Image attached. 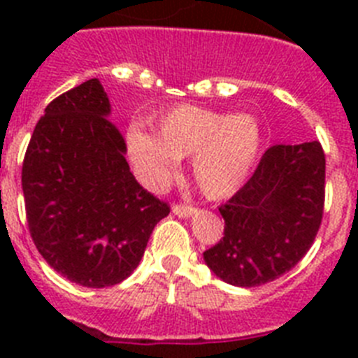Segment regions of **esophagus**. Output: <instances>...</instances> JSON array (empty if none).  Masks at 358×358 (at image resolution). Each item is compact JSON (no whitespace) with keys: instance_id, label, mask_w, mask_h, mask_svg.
I'll use <instances>...</instances> for the list:
<instances>
[{"instance_id":"obj_1","label":"esophagus","mask_w":358,"mask_h":358,"mask_svg":"<svg viewBox=\"0 0 358 358\" xmlns=\"http://www.w3.org/2000/svg\"><path fill=\"white\" fill-rule=\"evenodd\" d=\"M173 215H177V217H189V215L195 213V208L194 206H186V204H173L172 208Z\"/></svg>"}]
</instances>
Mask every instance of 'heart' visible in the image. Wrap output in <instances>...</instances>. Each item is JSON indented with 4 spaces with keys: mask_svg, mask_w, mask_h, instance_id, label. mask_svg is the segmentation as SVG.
Masks as SVG:
<instances>
[{
    "mask_svg": "<svg viewBox=\"0 0 358 358\" xmlns=\"http://www.w3.org/2000/svg\"><path fill=\"white\" fill-rule=\"evenodd\" d=\"M127 147L136 173L150 188L169 181L179 157L194 156L192 170L202 194L222 199L251 173L262 148V127L252 115L177 106L157 116L154 136L129 129Z\"/></svg>",
    "mask_w": 358,
    "mask_h": 358,
    "instance_id": "b5f03b06",
    "label": "heart"
}]
</instances>
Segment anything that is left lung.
I'll return each mask as SVG.
<instances>
[{
  "mask_svg": "<svg viewBox=\"0 0 358 358\" xmlns=\"http://www.w3.org/2000/svg\"><path fill=\"white\" fill-rule=\"evenodd\" d=\"M324 152L319 141L274 145L224 206V236L204 251L211 273L235 287L274 281L306 255L322 220Z\"/></svg>",
  "mask_w": 358,
  "mask_h": 358,
  "instance_id": "left-lung-1",
  "label": "left lung"
}]
</instances>
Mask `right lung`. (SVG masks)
I'll return each instance as SVG.
<instances>
[{
	"mask_svg": "<svg viewBox=\"0 0 358 358\" xmlns=\"http://www.w3.org/2000/svg\"><path fill=\"white\" fill-rule=\"evenodd\" d=\"M109 115L98 78L57 96L34 129L21 173L37 251L53 271L90 289L131 276L170 213L134 179Z\"/></svg>",
	"mask_w": 358,
	"mask_h": 358,
	"instance_id": "obj_1",
	"label": "right lung"
}]
</instances>
